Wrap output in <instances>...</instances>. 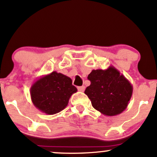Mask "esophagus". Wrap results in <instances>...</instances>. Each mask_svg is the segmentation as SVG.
<instances>
[{
	"instance_id": "esophagus-1",
	"label": "esophagus",
	"mask_w": 157,
	"mask_h": 157,
	"mask_svg": "<svg viewBox=\"0 0 157 157\" xmlns=\"http://www.w3.org/2000/svg\"><path fill=\"white\" fill-rule=\"evenodd\" d=\"M77 89H78V91H80V92H84V90H85V86H79L77 87Z\"/></svg>"
}]
</instances>
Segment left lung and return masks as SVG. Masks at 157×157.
I'll use <instances>...</instances> for the list:
<instances>
[{
    "label": "left lung",
    "instance_id": "1",
    "mask_svg": "<svg viewBox=\"0 0 157 157\" xmlns=\"http://www.w3.org/2000/svg\"><path fill=\"white\" fill-rule=\"evenodd\" d=\"M91 84L85 90L93 107L106 116L121 114L127 107L132 86L118 69L92 70L88 76Z\"/></svg>",
    "mask_w": 157,
    "mask_h": 157
}]
</instances>
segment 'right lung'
Instances as JSON below:
<instances>
[{
  "mask_svg": "<svg viewBox=\"0 0 157 157\" xmlns=\"http://www.w3.org/2000/svg\"><path fill=\"white\" fill-rule=\"evenodd\" d=\"M77 92L70 77L53 71L42 76L33 83L30 97L38 109L45 114L53 115L64 109L71 96Z\"/></svg>",
  "mask_w": 157,
  "mask_h": 157,
  "instance_id": "obj_1",
  "label": "right lung"
}]
</instances>
